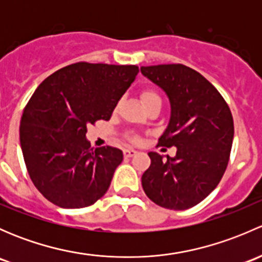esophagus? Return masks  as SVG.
Returning <instances> with one entry per match:
<instances>
[{"mask_svg": "<svg viewBox=\"0 0 262 262\" xmlns=\"http://www.w3.org/2000/svg\"><path fill=\"white\" fill-rule=\"evenodd\" d=\"M134 155H137V150L133 149V148H125L124 149V156L125 157H133Z\"/></svg>", "mask_w": 262, "mask_h": 262, "instance_id": "esophagus-1", "label": "esophagus"}]
</instances>
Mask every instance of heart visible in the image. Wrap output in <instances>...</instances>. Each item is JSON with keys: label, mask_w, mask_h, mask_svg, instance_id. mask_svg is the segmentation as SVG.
Wrapping results in <instances>:
<instances>
[{"label": "heart", "mask_w": 262, "mask_h": 262, "mask_svg": "<svg viewBox=\"0 0 262 262\" xmlns=\"http://www.w3.org/2000/svg\"><path fill=\"white\" fill-rule=\"evenodd\" d=\"M141 97L142 100H143L144 105H148L150 104V102H155V101H161V96L158 95L157 91H155V90L152 89H146L142 91L141 94ZM132 141H137L136 138H132Z\"/></svg>", "instance_id": "obj_1"}]
</instances>
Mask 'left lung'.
Instances as JSON below:
<instances>
[{
	"mask_svg": "<svg viewBox=\"0 0 262 262\" xmlns=\"http://www.w3.org/2000/svg\"><path fill=\"white\" fill-rule=\"evenodd\" d=\"M141 72L171 102L170 123L158 146L178 148L175 157L166 161L148 153L150 166L142 186L160 207L189 209L204 200L226 172L234 134L231 109L207 78L180 63L141 67Z\"/></svg>",
	"mask_w": 262,
	"mask_h": 262,
	"instance_id": "obj_1",
	"label": "left lung"
}]
</instances>
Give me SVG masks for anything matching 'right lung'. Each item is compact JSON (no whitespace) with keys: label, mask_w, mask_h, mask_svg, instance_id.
Listing matches in <instances>:
<instances>
[{"label":"right lung","mask_w":262,"mask_h":262,"mask_svg":"<svg viewBox=\"0 0 262 262\" xmlns=\"http://www.w3.org/2000/svg\"><path fill=\"white\" fill-rule=\"evenodd\" d=\"M139 68L78 62L41 82L20 121V144L31 181L46 199L77 209L105 195L123 152L94 149L87 125L109 120Z\"/></svg>","instance_id":"1"}]
</instances>
